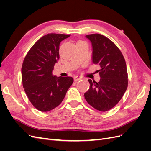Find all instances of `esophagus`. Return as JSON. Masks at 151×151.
I'll use <instances>...</instances> for the list:
<instances>
[{
  "label": "esophagus",
  "mask_w": 151,
  "mask_h": 151,
  "mask_svg": "<svg viewBox=\"0 0 151 151\" xmlns=\"http://www.w3.org/2000/svg\"><path fill=\"white\" fill-rule=\"evenodd\" d=\"M82 78L80 77V76H76L74 77V81H77L79 80H81Z\"/></svg>",
  "instance_id": "1"
}]
</instances>
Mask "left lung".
<instances>
[{"mask_svg": "<svg viewBox=\"0 0 151 151\" xmlns=\"http://www.w3.org/2000/svg\"><path fill=\"white\" fill-rule=\"evenodd\" d=\"M93 48L92 62L99 64V82L89 79V90L84 98L91 106L106 111L120 101L128 86V74L125 58L115 44L102 35L86 36Z\"/></svg>", "mask_w": 151, "mask_h": 151, "instance_id": "left-lung-1", "label": "left lung"}]
</instances>
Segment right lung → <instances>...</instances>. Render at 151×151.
I'll return each instance as SVG.
<instances>
[{
  "instance_id": "add662e5",
  "label": "right lung",
  "mask_w": 151,
  "mask_h": 151,
  "mask_svg": "<svg viewBox=\"0 0 151 151\" xmlns=\"http://www.w3.org/2000/svg\"><path fill=\"white\" fill-rule=\"evenodd\" d=\"M70 35L50 33L36 42L25 57L21 68L22 86L32 104L41 111L55 108L74 82L72 77L53 74L60 42Z\"/></svg>"
}]
</instances>
